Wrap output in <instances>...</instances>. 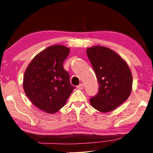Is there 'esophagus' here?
Returning a JSON list of instances; mask_svg holds the SVG:
<instances>
[{
    "mask_svg": "<svg viewBox=\"0 0 153 153\" xmlns=\"http://www.w3.org/2000/svg\"><path fill=\"white\" fill-rule=\"evenodd\" d=\"M83 88H84L83 84H81V85H78V86H77V89H80V90H82V89H83Z\"/></svg>",
    "mask_w": 153,
    "mask_h": 153,
    "instance_id": "34e87169",
    "label": "esophagus"
}]
</instances>
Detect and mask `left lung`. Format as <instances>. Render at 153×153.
Listing matches in <instances>:
<instances>
[{
    "instance_id": "1",
    "label": "left lung",
    "mask_w": 153,
    "mask_h": 153,
    "mask_svg": "<svg viewBox=\"0 0 153 153\" xmlns=\"http://www.w3.org/2000/svg\"><path fill=\"white\" fill-rule=\"evenodd\" d=\"M87 54L97 77L99 91L90 103L95 109L108 112L127 100L132 91V76L126 62L106 47L88 48Z\"/></svg>"
}]
</instances>
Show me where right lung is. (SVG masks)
Here are the masks:
<instances>
[{"mask_svg": "<svg viewBox=\"0 0 153 153\" xmlns=\"http://www.w3.org/2000/svg\"><path fill=\"white\" fill-rule=\"evenodd\" d=\"M70 49L64 45L50 46L29 64L23 77V89L37 108L54 114L65 105L75 87L63 67Z\"/></svg>", "mask_w": 153, "mask_h": 153, "instance_id": "obj_1", "label": "right lung"}]
</instances>
